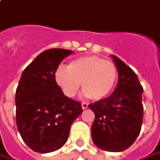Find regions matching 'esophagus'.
I'll return each mask as SVG.
<instances>
[{
    "label": "esophagus",
    "mask_w": 160,
    "mask_h": 160,
    "mask_svg": "<svg viewBox=\"0 0 160 160\" xmlns=\"http://www.w3.org/2000/svg\"><path fill=\"white\" fill-rule=\"evenodd\" d=\"M82 109H86V108H88V104H87V103L82 102Z\"/></svg>",
    "instance_id": "34e87169"
}]
</instances>
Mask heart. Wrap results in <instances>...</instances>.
<instances>
[{
	"label": "heart",
	"mask_w": 160,
	"mask_h": 160,
	"mask_svg": "<svg viewBox=\"0 0 160 160\" xmlns=\"http://www.w3.org/2000/svg\"><path fill=\"white\" fill-rule=\"evenodd\" d=\"M118 77L114 63L93 55L74 60L68 68L61 65L54 74L55 81L67 97H74L82 82L83 95L93 100L108 97L116 86Z\"/></svg>",
	"instance_id": "b5f03b06"
}]
</instances>
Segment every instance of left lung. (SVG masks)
Listing matches in <instances>:
<instances>
[{"instance_id": "obj_1", "label": "left lung", "mask_w": 160, "mask_h": 160, "mask_svg": "<svg viewBox=\"0 0 160 160\" xmlns=\"http://www.w3.org/2000/svg\"><path fill=\"white\" fill-rule=\"evenodd\" d=\"M118 84L113 92L89 105L95 113L92 138L95 145L107 152H122L131 146L140 134L143 118V92L137 74L115 55Z\"/></svg>"}]
</instances>
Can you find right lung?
Segmentation results:
<instances>
[{
    "label": "right lung",
    "mask_w": 160,
    "mask_h": 160,
    "mask_svg": "<svg viewBox=\"0 0 160 160\" xmlns=\"http://www.w3.org/2000/svg\"><path fill=\"white\" fill-rule=\"evenodd\" d=\"M72 52L46 50L22 73L16 91V122L23 142L36 152L62 147L71 124L82 112L81 103L65 96L54 78L61 62Z\"/></svg>",
    "instance_id": "right-lung-1"
}]
</instances>
